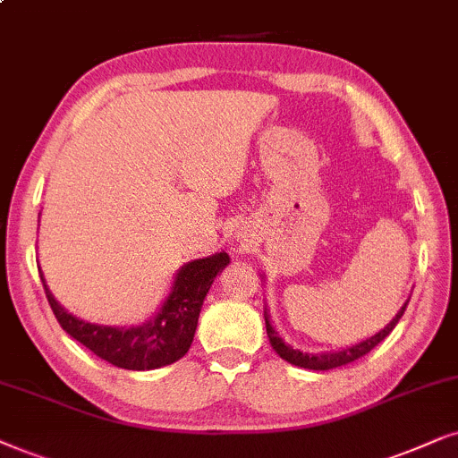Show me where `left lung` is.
Listing matches in <instances>:
<instances>
[{"mask_svg":"<svg viewBox=\"0 0 458 458\" xmlns=\"http://www.w3.org/2000/svg\"><path fill=\"white\" fill-rule=\"evenodd\" d=\"M411 300V297H408ZM408 300L404 301V306L398 310V314L394 316L392 320L387 322L386 327L381 328L379 333H375L373 337H367L364 341H358V344L353 345H347V347H341V350H335V352H318V353H308V352H301V350H293L289 344H284L283 337H280L276 328L272 327L270 322V314H267V310H264V318H266V331H267V339H270V345L272 350L278 353L283 360H286L289 364H295V367L300 369H310V370H331V369H337V367H344V364H350L353 360H358V358H362L364 353H369L373 347L379 344L387 337L389 333L394 331V327L398 325V320L402 318V314H404V310L408 306Z\"/></svg>","mask_w":458,"mask_h":458,"instance_id":"8db88e82","label":"left lung"}]
</instances>
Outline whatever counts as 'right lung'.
<instances>
[{
    "label": "right lung",
    "instance_id": "add662e5",
    "mask_svg": "<svg viewBox=\"0 0 458 458\" xmlns=\"http://www.w3.org/2000/svg\"><path fill=\"white\" fill-rule=\"evenodd\" d=\"M228 264L230 255L225 251L188 261L175 274L172 289L155 316L136 327L94 325L77 318L60 306L47 289L44 272H41V283L54 316L72 339L113 367L152 370L174 364L191 350L207 293L217 274Z\"/></svg>",
    "mask_w": 458,
    "mask_h": 458
}]
</instances>
